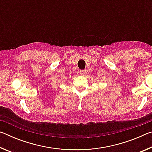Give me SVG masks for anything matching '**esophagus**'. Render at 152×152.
<instances>
[{
    "label": "esophagus",
    "instance_id": "obj_1",
    "mask_svg": "<svg viewBox=\"0 0 152 152\" xmlns=\"http://www.w3.org/2000/svg\"><path fill=\"white\" fill-rule=\"evenodd\" d=\"M80 74L82 76H84L86 74V70H80Z\"/></svg>",
    "mask_w": 152,
    "mask_h": 152
}]
</instances>
